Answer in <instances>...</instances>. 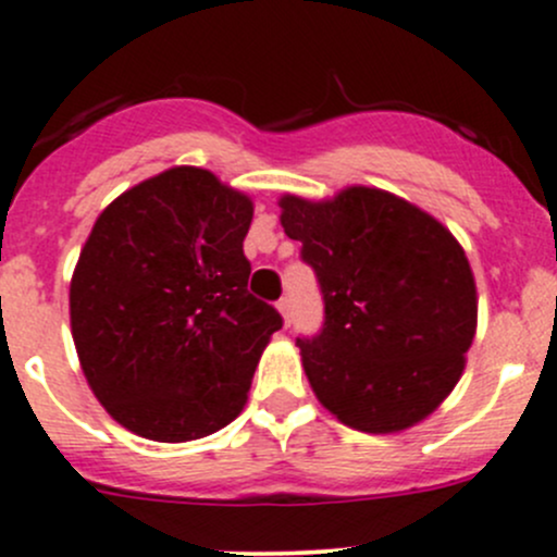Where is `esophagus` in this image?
Segmentation results:
<instances>
[{
	"instance_id": "1",
	"label": "esophagus",
	"mask_w": 557,
	"mask_h": 557,
	"mask_svg": "<svg viewBox=\"0 0 557 557\" xmlns=\"http://www.w3.org/2000/svg\"><path fill=\"white\" fill-rule=\"evenodd\" d=\"M277 310H280V314H283L285 325H290V301L288 299H280L277 301Z\"/></svg>"
}]
</instances>
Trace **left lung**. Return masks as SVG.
<instances>
[{
    "mask_svg": "<svg viewBox=\"0 0 557 557\" xmlns=\"http://www.w3.org/2000/svg\"><path fill=\"white\" fill-rule=\"evenodd\" d=\"M280 207L325 305L320 334L296 339L318 401L367 434L429 418L463 374L476 331L463 247L429 212L367 185L323 201L285 194Z\"/></svg>",
    "mask_w": 557,
    "mask_h": 557,
    "instance_id": "8db88e82",
    "label": "left lung"
}]
</instances>
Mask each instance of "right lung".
<instances>
[{
	"label": "right lung",
	"mask_w": 557,
	"mask_h": 557,
	"mask_svg": "<svg viewBox=\"0 0 557 557\" xmlns=\"http://www.w3.org/2000/svg\"><path fill=\"white\" fill-rule=\"evenodd\" d=\"M252 199L199 166L123 190L70 285L83 374L112 420L153 442L210 436L243 412L283 318L247 290Z\"/></svg>",
	"instance_id": "obj_1"
}]
</instances>
